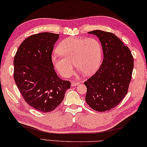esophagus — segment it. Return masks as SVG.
<instances>
[{"instance_id":"esophagus-1","label":"esophagus","mask_w":147,"mask_h":147,"mask_svg":"<svg viewBox=\"0 0 147 147\" xmlns=\"http://www.w3.org/2000/svg\"><path fill=\"white\" fill-rule=\"evenodd\" d=\"M79 83L77 82H74V81H72L71 82V86H76L77 85H79Z\"/></svg>"}]
</instances>
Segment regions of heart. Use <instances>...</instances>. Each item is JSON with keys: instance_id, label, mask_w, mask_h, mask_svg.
I'll return each instance as SVG.
<instances>
[{"instance_id": "1", "label": "heart", "mask_w": 147, "mask_h": 147, "mask_svg": "<svg viewBox=\"0 0 147 147\" xmlns=\"http://www.w3.org/2000/svg\"><path fill=\"white\" fill-rule=\"evenodd\" d=\"M57 53L52 56V62L57 71L63 77L73 73V63L77 70L91 74L98 69L102 58V47L95 38L70 37L61 41Z\"/></svg>"}]
</instances>
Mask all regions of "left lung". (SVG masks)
Returning a JSON list of instances; mask_svg holds the SVG:
<instances>
[{"instance_id":"1","label":"left lung","mask_w":147,"mask_h":147,"mask_svg":"<svg viewBox=\"0 0 147 147\" xmlns=\"http://www.w3.org/2000/svg\"><path fill=\"white\" fill-rule=\"evenodd\" d=\"M103 51V61L93 76L84 82L86 101L92 109L105 112L118 105L127 94L132 77L133 56L129 49L112 33L93 30Z\"/></svg>"}]
</instances>
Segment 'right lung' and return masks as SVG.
<instances>
[{
	"label": "right lung",
	"instance_id": "1",
	"mask_svg": "<svg viewBox=\"0 0 147 147\" xmlns=\"http://www.w3.org/2000/svg\"><path fill=\"white\" fill-rule=\"evenodd\" d=\"M59 34L42 32L21 44L14 58V79L24 100L41 112H50L63 100L68 80L56 73L52 62L54 45Z\"/></svg>",
	"mask_w": 147,
	"mask_h": 147
}]
</instances>
